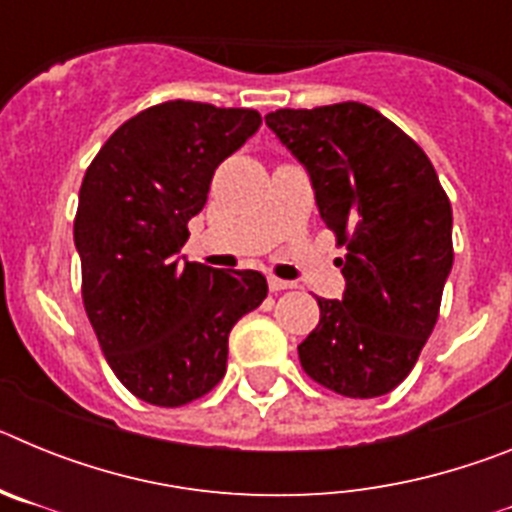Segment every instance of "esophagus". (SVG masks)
<instances>
[{"label":"esophagus","instance_id":"1","mask_svg":"<svg viewBox=\"0 0 512 512\" xmlns=\"http://www.w3.org/2000/svg\"><path fill=\"white\" fill-rule=\"evenodd\" d=\"M295 284L287 282V279H279V277H269V289L271 292H282V289H292Z\"/></svg>","mask_w":512,"mask_h":512}]
</instances>
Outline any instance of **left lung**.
Masks as SVG:
<instances>
[{
	"instance_id": "left-lung-1",
	"label": "left lung",
	"mask_w": 512,
	"mask_h": 512,
	"mask_svg": "<svg viewBox=\"0 0 512 512\" xmlns=\"http://www.w3.org/2000/svg\"><path fill=\"white\" fill-rule=\"evenodd\" d=\"M266 125L310 171L320 217L346 248V292L318 297L302 369L336 395H387L438 320L454 264L449 197L423 148L374 107L277 110Z\"/></svg>"
}]
</instances>
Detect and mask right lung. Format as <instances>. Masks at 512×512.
Returning a JSON list of instances; mask_svg holds the SVG:
<instances>
[{"mask_svg": "<svg viewBox=\"0 0 512 512\" xmlns=\"http://www.w3.org/2000/svg\"><path fill=\"white\" fill-rule=\"evenodd\" d=\"M259 125L246 107L153 104L107 138L81 182L84 310L115 377L158 408L200 400L225 377L230 328L269 292L259 271L176 261L215 169Z\"/></svg>", "mask_w": 512, "mask_h": 512, "instance_id": "add662e5", "label": "right lung"}]
</instances>
